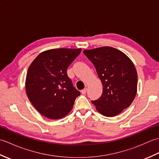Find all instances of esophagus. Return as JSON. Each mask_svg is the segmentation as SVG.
<instances>
[{
  "label": "esophagus",
  "mask_w": 159,
  "mask_h": 159,
  "mask_svg": "<svg viewBox=\"0 0 159 159\" xmlns=\"http://www.w3.org/2000/svg\"><path fill=\"white\" fill-rule=\"evenodd\" d=\"M81 93H82V94H84V95H85V94L87 93V88L81 90Z\"/></svg>",
  "instance_id": "34e87169"
}]
</instances>
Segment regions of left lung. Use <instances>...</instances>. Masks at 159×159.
Returning a JSON list of instances; mask_svg holds the SVG:
<instances>
[{
    "label": "left lung",
    "instance_id": "8db88e82",
    "mask_svg": "<svg viewBox=\"0 0 159 159\" xmlns=\"http://www.w3.org/2000/svg\"><path fill=\"white\" fill-rule=\"evenodd\" d=\"M96 67L103 85L99 99L92 101L106 117L120 114L133 102L137 91V73L126 55L113 47L103 46L83 51Z\"/></svg>",
    "mask_w": 159,
    "mask_h": 159
}]
</instances>
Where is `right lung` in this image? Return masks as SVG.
<instances>
[{
  "label": "right lung",
  "mask_w": 159,
  "mask_h": 159,
  "mask_svg": "<svg viewBox=\"0 0 159 159\" xmlns=\"http://www.w3.org/2000/svg\"><path fill=\"white\" fill-rule=\"evenodd\" d=\"M81 48L50 49L41 52L29 67L26 93L42 116L61 119L72 109L80 92L74 87L67 69Z\"/></svg>",
  "instance_id": "1"
}]
</instances>
